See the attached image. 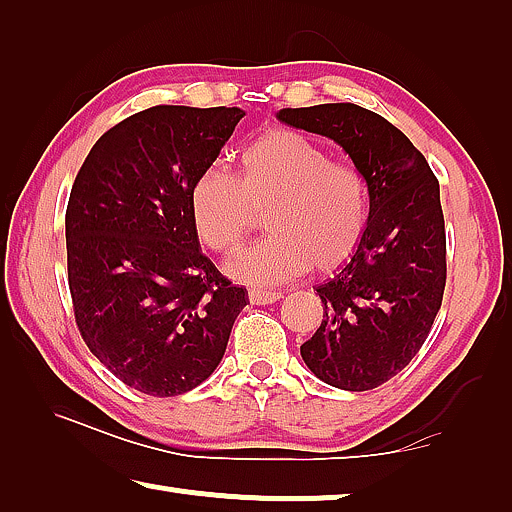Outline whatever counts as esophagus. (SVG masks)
I'll return each mask as SVG.
<instances>
[{
  "instance_id": "1",
  "label": "esophagus",
  "mask_w": 512,
  "mask_h": 512,
  "mask_svg": "<svg viewBox=\"0 0 512 512\" xmlns=\"http://www.w3.org/2000/svg\"><path fill=\"white\" fill-rule=\"evenodd\" d=\"M283 295L279 290H249V301L256 306H265V304H274L279 301Z\"/></svg>"
}]
</instances>
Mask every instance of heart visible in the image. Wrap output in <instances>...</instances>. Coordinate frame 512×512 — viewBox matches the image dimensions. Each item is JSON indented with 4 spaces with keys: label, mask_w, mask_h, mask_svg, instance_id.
<instances>
[{
    "label": "heart",
    "mask_w": 512,
    "mask_h": 512,
    "mask_svg": "<svg viewBox=\"0 0 512 512\" xmlns=\"http://www.w3.org/2000/svg\"><path fill=\"white\" fill-rule=\"evenodd\" d=\"M190 217L199 240L217 254L236 251L267 208L270 236L226 263L231 279L274 286L313 267L331 272L354 254L370 222L363 172L331 156L311 138L272 129L240 152V174L211 165L190 186Z\"/></svg>",
    "instance_id": "obj_1"
}]
</instances>
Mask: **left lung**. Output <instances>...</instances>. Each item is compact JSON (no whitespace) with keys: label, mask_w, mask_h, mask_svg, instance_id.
<instances>
[{"label":"left lung","mask_w":512,"mask_h":512,"mask_svg":"<svg viewBox=\"0 0 512 512\" xmlns=\"http://www.w3.org/2000/svg\"><path fill=\"white\" fill-rule=\"evenodd\" d=\"M276 120L338 142L370 186L365 236L351 261L315 288L324 315L301 358L333 388H379L422 349L442 306L440 183L413 142L363 106L281 108Z\"/></svg>","instance_id":"obj_1"}]
</instances>
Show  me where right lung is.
<instances>
[{"mask_svg": "<svg viewBox=\"0 0 512 512\" xmlns=\"http://www.w3.org/2000/svg\"><path fill=\"white\" fill-rule=\"evenodd\" d=\"M242 117L238 106H152L108 129L74 179V320L99 363L142 395L204 383L249 301L201 254L188 199Z\"/></svg>", "mask_w": 512, "mask_h": 512, "instance_id": "obj_1", "label": "right lung"}]
</instances>
